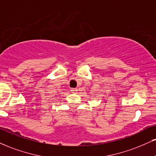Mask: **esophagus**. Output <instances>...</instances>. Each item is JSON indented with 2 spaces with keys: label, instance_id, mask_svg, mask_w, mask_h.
I'll use <instances>...</instances> for the list:
<instances>
[{
  "label": "esophagus",
  "instance_id": "1",
  "mask_svg": "<svg viewBox=\"0 0 156 156\" xmlns=\"http://www.w3.org/2000/svg\"><path fill=\"white\" fill-rule=\"evenodd\" d=\"M77 91H78V89H71V91H72L73 93H76Z\"/></svg>",
  "mask_w": 156,
  "mask_h": 156
}]
</instances>
